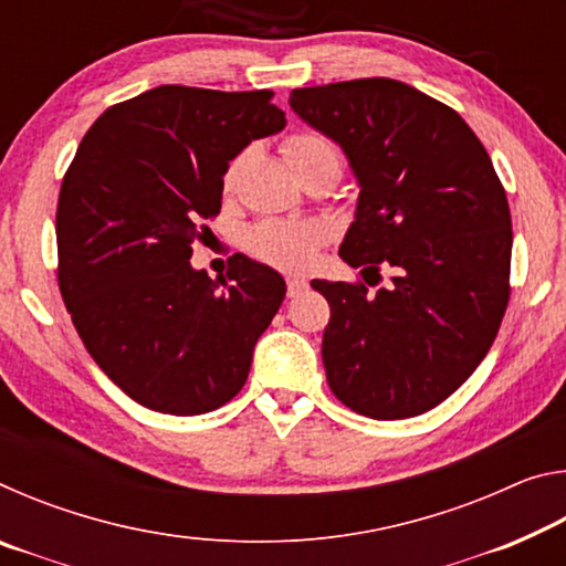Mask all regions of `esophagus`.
<instances>
[{
    "label": "esophagus",
    "instance_id": "1",
    "mask_svg": "<svg viewBox=\"0 0 566 566\" xmlns=\"http://www.w3.org/2000/svg\"><path fill=\"white\" fill-rule=\"evenodd\" d=\"M306 286L310 284H306V280H302V276H290V280H286V294L300 296Z\"/></svg>",
    "mask_w": 566,
    "mask_h": 566
}]
</instances>
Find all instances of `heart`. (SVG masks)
<instances>
[{"label": "heart", "mask_w": 566, "mask_h": 566, "mask_svg": "<svg viewBox=\"0 0 566 566\" xmlns=\"http://www.w3.org/2000/svg\"><path fill=\"white\" fill-rule=\"evenodd\" d=\"M284 155L290 159L296 175H306L310 169L329 167L334 177L342 171V151L327 134L302 129L284 139ZM242 155L229 161L222 177V185L229 191L234 187ZM329 229L322 222H284V219H264L252 224L244 232L247 252L282 272H304L317 260V252L327 244Z\"/></svg>", "instance_id": "heart-1"}]
</instances>
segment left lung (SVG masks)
<instances>
[{
  "label": "left lung",
  "mask_w": 566,
  "mask_h": 566,
  "mask_svg": "<svg viewBox=\"0 0 566 566\" xmlns=\"http://www.w3.org/2000/svg\"><path fill=\"white\" fill-rule=\"evenodd\" d=\"M290 104L339 142L361 187L339 256L364 281L396 272L377 293L312 282L332 306L334 397L371 419L429 411L486 357L510 304L512 217L492 159L452 107L387 76L294 90Z\"/></svg>",
  "instance_id": "left-lung-1"
}]
</instances>
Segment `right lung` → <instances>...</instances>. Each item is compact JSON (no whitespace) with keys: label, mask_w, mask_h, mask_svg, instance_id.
<instances>
[{"label":"right lung","mask_w":566,"mask_h":566,"mask_svg":"<svg viewBox=\"0 0 566 566\" xmlns=\"http://www.w3.org/2000/svg\"><path fill=\"white\" fill-rule=\"evenodd\" d=\"M274 92L165 84L112 104L84 134L56 205V282L84 347L142 407L205 415L244 387L284 300L280 274L244 254L209 280L189 264L222 177L286 119Z\"/></svg>","instance_id":"add662e5"}]
</instances>
